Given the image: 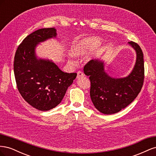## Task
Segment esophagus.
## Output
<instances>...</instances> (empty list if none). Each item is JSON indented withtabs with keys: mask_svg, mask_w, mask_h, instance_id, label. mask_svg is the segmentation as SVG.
<instances>
[{
	"mask_svg": "<svg viewBox=\"0 0 156 156\" xmlns=\"http://www.w3.org/2000/svg\"><path fill=\"white\" fill-rule=\"evenodd\" d=\"M84 75L82 72H80V71H79V72H77V79L81 77H84Z\"/></svg>",
	"mask_w": 156,
	"mask_h": 156,
	"instance_id": "esophagus-1",
	"label": "esophagus"
}]
</instances>
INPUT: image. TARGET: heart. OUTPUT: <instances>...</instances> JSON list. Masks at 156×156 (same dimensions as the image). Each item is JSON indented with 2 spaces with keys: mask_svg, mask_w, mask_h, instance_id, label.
Here are the masks:
<instances>
[{
  "mask_svg": "<svg viewBox=\"0 0 156 156\" xmlns=\"http://www.w3.org/2000/svg\"><path fill=\"white\" fill-rule=\"evenodd\" d=\"M101 43L100 38L97 37H88L75 42L71 48V55L79 56L88 53Z\"/></svg>",
  "mask_w": 156,
  "mask_h": 156,
  "instance_id": "obj_1",
  "label": "heart"
}]
</instances>
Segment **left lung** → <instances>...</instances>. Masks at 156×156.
Wrapping results in <instances>:
<instances>
[{"label":"left lung","instance_id":"1","mask_svg":"<svg viewBox=\"0 0 156 156\" xmlns=\"http://www.w3.org/2000/svg\"><path fill=\"white\" fill-rule=\"evenodd\" d=\"M136 54L135 66L126 77L115 79L105 72L104 62L91 60L84 66V73L90 81L91 100L97 109L105 115L120 111L133 101L143 87L144 79L143 53L133 41L128 43Z\"/></svg>","mask_w":156,"mask_h":156}]
</instances>
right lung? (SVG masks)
I'll return each mask as SVG.
<instances>
[{
    "label": "right lung",
    "instance_id": "1",
    "mask_svg": "<svg viewBox=\"0 0 156 156\" xmlns=\"http://www.w3.org/2000/svg\"><path fill=\"white\" fill-rule=\"evenodd\" d=\"M55 28L37 30L19 45L13 62L17 87L23 99L32 107L47 111L57 106L76 73H65L51 60L38 59L35 53L37 44L56 36Z\"/></svg>",
    "mask_w": 156,
    "mask_h": 156
}]
</instances>
